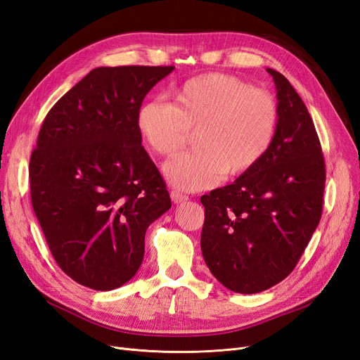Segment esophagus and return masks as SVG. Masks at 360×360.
Returning a JSON list of instances; mask_svg holds the SVG:
<instances>
[{
	"mask_svg": "<svg viewBox=\"0 0 360 360\" xmlns=\"http://www.w3.org/2000/svg\"><path fill=\"white\" fill-rule=\"evenodd\" d=\"M169 196H171V200H172V202H174V204H180V202H184V201L189 200L188 196L180 193V192H177V191H172V192L169 193Z\"/></svg>",
	"mask_w": 360,
	"mask_h": 360,
	"instance_id": "1",
	"label": "esophagus"
}]
</instances>
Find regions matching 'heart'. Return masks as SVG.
<instances>
[{
	"label": "heart",
	"instance_id": "b5f03b06",
	"mask_svg": "<svg viewBox=\"0 0 360 360\" xmlns=\"http://www.w3.org/2000/svg\"><path fill=\"white\" fill-rule=\"evenodd\" d=\"M137 125L155 152L172 155L198 129L200 150L177 155L164 164L165 179L180 191H204L229 174L255 167L274 141L278 125L276 98L245 82L208 74L186 82L176 104L162 98L146 101Z\"/></svg>",
	"mask_w": 360,
	"mask_h": 360
}]
</instances>
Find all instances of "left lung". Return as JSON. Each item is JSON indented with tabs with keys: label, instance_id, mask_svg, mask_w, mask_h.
Returning a JSON list of instances; mask_svg holds the SVG:
<instances>
[{
	"label": "left lung",
	"instance_id": "8db88e82",
	"mask_svg": "<svg viewBox=\"0 0 360 360\" xmlns=\"http://www.w3.org/2000/svg\"><path fill=\"white\" fill-rule=\"evenodd\" d=\"M278 125L266 155L232 184L201 196V250L212 274L237 293L264 292L298 264L321 217L325 160L308 110L281 72Z\"/></svg>",
	"mask_w": 360,
	"mask_h": 360
}]
</instances>
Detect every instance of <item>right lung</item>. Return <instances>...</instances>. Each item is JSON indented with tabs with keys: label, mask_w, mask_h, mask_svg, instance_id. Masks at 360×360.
Wrapping results in <instances>:
<instances>
[{
	"label": "right lung",
	"mask_w": 360,
	"mask_h": 360,
	"mask_svg": "<svg viewBox=\"0 0 360 360\" xmlns=\"http://www.w3.org/2000/svg\"><path fill=\"white\" fill-rule=\"evenodd\" d=\"M174 67H98L49 111L31 155L34 213L56 264L94 290L128 283L147 228L171 208L139 110Z\"/></svg>",
	"instance_id": "add662e5"
}]
</instances>
